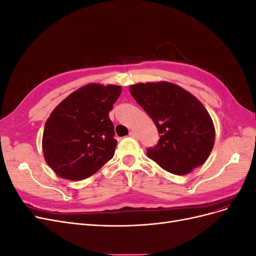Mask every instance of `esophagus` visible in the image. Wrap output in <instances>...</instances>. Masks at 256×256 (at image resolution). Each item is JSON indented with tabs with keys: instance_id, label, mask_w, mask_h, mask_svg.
<instances>
[{
	"instance_id": "1",
	"label": "esophagus",
	"mask_w": 256,
	"mask_h": 256,
	"mask_svg": "<svg viewBox=\"0 0 256 256\" xmlns=\"http://www.w3.org/2000/svg\"><path fill=\"white\" fill-rule=\"evenodd\" d=\"M129 136H132V138H138V134L136 132V131H134V130H131V131H130V132H129Z\"/></svg>"
}]
</instances>
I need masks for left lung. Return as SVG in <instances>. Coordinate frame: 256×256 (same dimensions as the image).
I'll use <instances>...</instances> for the list:
<instances>
[{
	"label": "left lung",
	"instance_id": "8db88e82",
	"mask_svg": "<svg viewBox=\"0 0 256 256\" xmlns=\"http://www.w3.org/2000/svg\"><path fill=\"white\" fill-rule=\"evenodd\" d=\"M129 88L160 134L158 144L147 150V157L176 175L205 164L214 144V126L198 98L166 81L138 83Z\"/></svg>",
	"mask_w": 256,
	"mask_h": 256
}]
</instances>
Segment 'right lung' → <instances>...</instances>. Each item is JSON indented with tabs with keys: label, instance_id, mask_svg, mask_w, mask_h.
<instances>
[{
	"label": "right lung",
	"instance_id": "obj_1",
	"mask_svg": "<svg viewBox=\"0 0 256 256\" xmlns=\"http://www.w3.org/2000/svg\"><path fill=\"white\" fill-rule=\"evenodd\" d=\"M120 92V85L90 83L52 111L44 129L42 152L58 176L81 180L113 158L118 141L109 112Z\"/></svg>",
	"mask_w": 256,
	"mask_h": 256
}]
</instances>
